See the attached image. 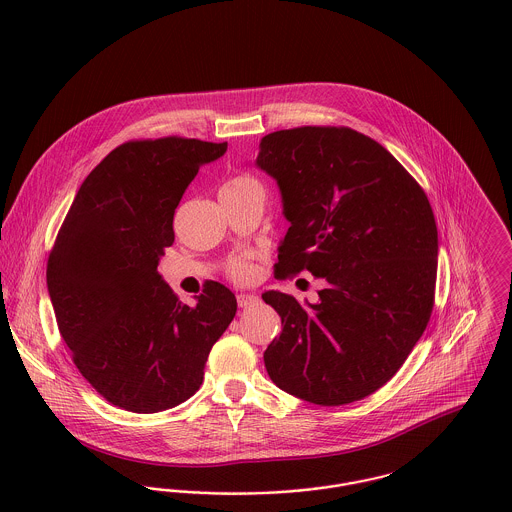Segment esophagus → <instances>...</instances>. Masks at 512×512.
<instances>
[{
	"label": "esophagus",
	"instance_id": "esophagus-1",
	"mask_svg": "<svg viewBox=\"0 0 512 512\" xmlns=\"http://www.w3.org/2000/svg\"><path fill=\"white\" fill-rule=\"evenodd\" d=\"M236 301H238L240 307H252V305H256L260 301V297L256 293H238Z\"/></svg>",
	"mask_w": 512,
	"mask_h": 512
}]
</instances>
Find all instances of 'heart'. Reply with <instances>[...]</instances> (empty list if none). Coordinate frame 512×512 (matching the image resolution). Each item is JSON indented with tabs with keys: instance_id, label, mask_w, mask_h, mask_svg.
Wrapping results in <instances>:
<instances>
[{
	"instance_id": "heart-1",
	"label": "heart",
	"mask_w": 512,
	"mask_h": 512,
	"mask_svg": "<svg viewBox=\"0 0 512 512\" xmlns=\"http://www.w3.org/2000/svg\"><path fill=\"white\" fill-rule=\"evenodd\" d=\"M252 179H248V177H234V179H230L228 183H224V187L222 189H230V187H238V185H244V183H250ZM250 266L246 264V262H242V260H238V262H234L232 264V268H230V274L236 278V280H246L248 276H250Z\"/></svg>"
}]
</instances>
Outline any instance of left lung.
I'll use <instances>...</instances> for the list:
<instances>
[{"label":"left lung","mask_w":512,"mask_h":512,"mask_svg":"<svg viewBox=\"0 0 512 512\" xmlns=\"http://www.w3.org/2000/svg\"><path fill=\"white\" fill-rule=\"evenodd\" d=\"M290 222L278 274L307 270L315 303L264 292L282 333L264 351L270 378L319 406L361 400L386 384L422 337L434 307L438 226L410 173L351 128L268 134L254 161Z\"/></svg>","instance_id":"1"}]
</instances>
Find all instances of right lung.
<instances>
[{"mask_svg":"<svg viewBox=\"0 0 512 512\" xmlns=\"http://www.w3.org/2000/svg\"><path fill=\"white\" fill-rule=\"evenodd\" d=\"M228 144L128 142L80 185L47 264L59 331L80 374L108 402L153 414L191 398L236 313L219 282L185 305L157 272L173 215L199 169Z\"/></svg>","mask_w":512,"mask_h":512,"instance_id":"right-lung-1","label":"right lung"}]
</instances>
